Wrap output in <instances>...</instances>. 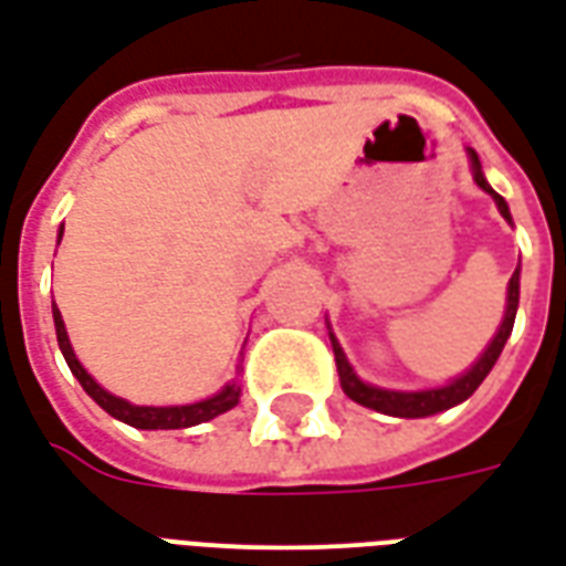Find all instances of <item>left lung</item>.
I'll return each instance as SVG.
<instances>
[{"mask_svg": "<svg viewBox=\"0 0 566 566\" xmlns=\"http://www.w3.org/2000/svg\"><path fill=\"white\" fill-rule=\"evenodd\" d=\"M468 158H471V170H474V182L483 188L485 195H492V200L497 203V212L504 216L506 221L510 219V207H506V200L497 195L495 188L489 186L483 177V167H480V158H476L474 149H468ZM516 308H518V270L510 275V284H506V312L504 321L497 326L495 338L489 342L480 359H476L474 366L468 368L464 375H459L455 380H450L447 387H434V389H413V392H405V389H380L371 387L366 380L357 378V371L350 368L347 363L345 350L338 347L336 336L329 333L333 338V354H336V366H338V380H342V389H345L347 399H354L363 408H371V411L387 413V417H405V420H417V417H432V413H441L447 408H453L459 401H464L471 392H474L480 384L485 380V375L492 371V366L501 357V350H504L506 338L513 333V324H516Z\"/></svg>", "mask_w": 566, "mask_h": 566, "instance_id": "8db88e82", "label": "left lung"}]
</instances>
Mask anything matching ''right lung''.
Segmentation results:
<instances>
[{"instance_id": "obj_1", "label": "right lung", "mask_w": 566, "mask_h": 566, "mask_svg": "<svg viewBox=\"0 0 566 566\" xmlns=\"http://www.w3.org/2000/svg\"><path fill=\"white\" fill-rule=\"evenodd\" d=\"M60 240H62V228H60ZM53 324H56V338H60V350L65 363H69L71 375L81 380V387L90 392L92 399L102 405L104 411L116 417V420L128 422L134 429H191V426H198V422L216 420L219 413L230 411L237 401H240V384L237 380H230L228 387L216 392V396H209L203 401H195V405H170V408H149V405H132V401L119 399V396H113L102 384H95L90 371L81 366V359L74 357V347L69 342V333H65V321H62L60 308L53 303Z\"/></svg>"}]
</instances>
